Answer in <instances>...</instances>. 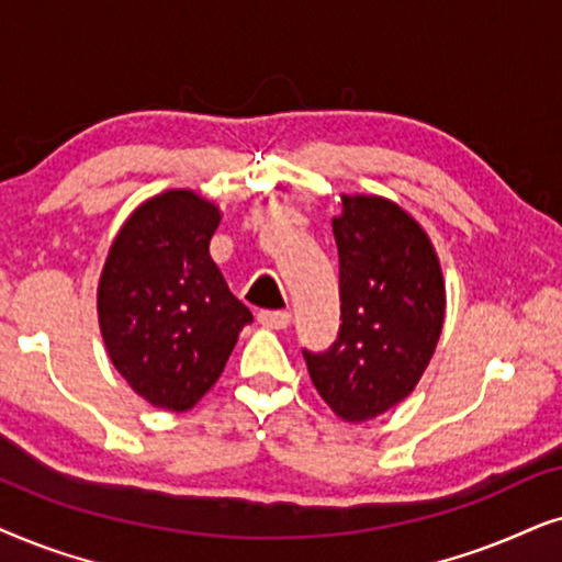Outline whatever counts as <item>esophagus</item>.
<instances>
[{
	"instance_id": "obj_1",
	"label": "esophagus",
	"mask_w": 562,
	"mask_h": 562,
	"mask_svg": "<svg viewBox=\"0 0 562 562\" xmlns=\"http://www.w3.org/2000/svg\"><path fill=\"white\" fill-rule=\"evenodd\" d=\"M259 324L267 326V328H274V331H282V328H288L293 324V316L285 311H261L259 313Z\"/></svg>"
}]
</instances>
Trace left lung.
<instances>
[{"label": "left lung", "mask_w": 562, "mask_h": 562, "mask_svg": "<svg viewBox=\"0 0 562 562\" xmlns=\"http://www.w3.org/2000/svg\"><path fill=\"white\" fill-rule=\"evenodd\" d=\"M331 228L339 339L324 355L303 357L328 408L362 424L414 393L442 334L447 290L429 234L393 200L341 194Z\"/></svg>", "instance_id": "left-lung-1"}]
</instances>
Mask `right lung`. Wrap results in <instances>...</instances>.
<instances>
[{"instance_id":"obj_1","label":"right lung","mask_w":562,"mask_h":562,"mask_svg":"<svg viewBox=\"0 0 562 562\" xmlns=\"http://www.w3.org/2000/svg\"><path fill=\"white\" fill-rule=\"evenodd\" d=\"M221 207L192 190L140 203L112 238L97 282L110 362L140 398L190 411L215 385L251 311L211 257Z\"/></svg>"}]
</instances>
